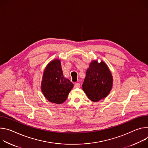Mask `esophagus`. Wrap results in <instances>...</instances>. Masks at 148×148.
<instances>
[{
	"label": "esophagus",
	"instance_id": "obj_1",
	"mask_svg": "<svg viewBox=\"0 0 148 148\" xmlns=\"http://www.w3.org/2000/svg\"><path fill=\"white\" fill-rule=\"evenodd\" d=\"M80 87V85L79 83H76L75 84V85H74V88H79Z\"/></svg>",
	"mask_w": 148,
	"mask_h": 148
}]
</instances>
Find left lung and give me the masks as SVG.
<instances>
[{"label":"left lung","mask_w":148,"mask_h":148,"mask_svg":"<svg viewBox=\"0 0 148 148\" xmlns=\"http://www.w3.org/2000/svg\"><path fill=\"white\" fill-rule=\"evenodd\" d=\"M113 85V77L107 64L101 61L92 60L86 71L82 89L89 99L98 102L110 93Z\"/></svg>","instance_id":"obj_1"}]
</instances>
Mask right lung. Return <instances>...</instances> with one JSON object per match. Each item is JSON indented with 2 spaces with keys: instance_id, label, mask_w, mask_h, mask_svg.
Listing matches in <instances>:
<instances>
[{
  "instance_id": "right-lung-1",
  "label": "right lung",
  "mask_w": 148,
  "mask_h": 148,
  "mask_svg": "<svg viewBox=\"0 0 148 148\" xmlns=\"http://www.w3.org/2000/svg\"><path fill=\"white\" fill-rule=\"evenodd\" d=\"M73 87L71 82L63 76L60 60L56 59L48 63L43 74L41 89L49 102L63 103Z\"/></svg>"
}]
</instances>
